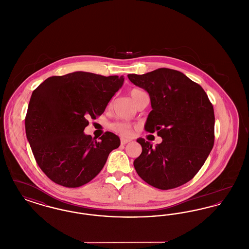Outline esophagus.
<instances>
[{"label":"esophagus","instance_id":"1","mask_svg":"<svg viewBox=\"0 0 249 249\" xmlns=\"http://www.w3.org/2000/svg\"><path fill=\"white\" fill-rule=\"evenodd\" d=\"M120 142H121L122 144H126V143L130 142V140H129V139H126V138H120Z\"/></svg>","mask_w":249,"mask_h":249}]
</instances>
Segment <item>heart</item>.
I'll use <instances>...</instances> for the list:
<instances>
[{
	"label": "heart",
	"instance_id": "obj_1",
	"mask_svg": "<svg viewBox=\"0 0 249 249\" xmlns=\"http://www.w3.org/2000/svg\"><path fill=\"white\" fill-rule=\"evenodd\" d=\"M142 93H143V91H142L141 89H132L130 92V96H131L134 103L136 102L138 97ZM133 128H134L133 124L129 123V122H125V121H117V122H114L110 125L111 130L115 131L116 133H118L119 135L125 136V137L130 136Z\"/></svg>",
	"mask_w": 249,
	"mask_h": 249
}]
</instances>
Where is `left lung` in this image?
<instances>
[{
	"label": "left lung",
	"instance_id": "8db88e82",
	"mask_svg": "<svg viewBox=\"0 0 249 249\" xmlns=\"http://www.w3.org/2000/svg\"><path fill=\"white\" fill-rule=\"evenodd\" d=\"M150 96L152 111L145 130L162 138L160 144L138 139L142 153L133 165L144 182L160 190L178 188L196 176L214 142L213 105L199 84L183 72L160 68L128 74Z\"/></svg>",
	"mask_w": 249,
	"mask_h": 249
}]
</instances>
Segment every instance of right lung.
<instances>
[{
  "instance_id": "obj_1",
  "label": "right lung",
  "mask_w": 249,
  "mask_h": 249,
  "mask_svg": "<svg viewBox=\"0 0 249 249\" xmlns=\"http://www.w3.org/2000/svg\"><path fill=\"white\" fill-rule=\"evenodd\" d=\"M123 76L86 71L50 76L34 90L25 130L36 162L54 183L78 188L102 171L120 144L106 131L99 141L85 135L88 119H96L122 86Z\"/></svg>"
}]
</instances>
